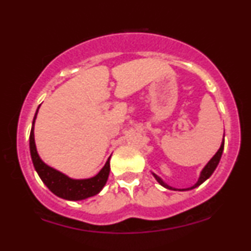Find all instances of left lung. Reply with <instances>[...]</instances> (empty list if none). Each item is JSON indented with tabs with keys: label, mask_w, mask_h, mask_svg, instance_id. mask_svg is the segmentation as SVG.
I'll use <instances>...</instances> for the list:
<instances>
[{
	"label": "left lung",
	"mask_w": 251,
	"mask_h": 251,
	"mask_svg": "<svg viewBox=\"0 0 251 251\" xmlns=\"http://www.w3.org/2000/svg\"><path fill=\"white\" fill-rule=\"evenodd\" d=\"M223 149H224V142H222V145H221L220 150H218V151L216 152V154L214 155V157H212L211 159H210V162H209L208 164H206L205 168H204L203 170H201V176H200V178H198V181H197V183H196L194 186H191V188H188V189H181V190H179V191H186V190H192V189L197 188V186H200L201 183H204V181H205L206 179H208V178L210 177V176H211L212 174H214V171L216 170V168H217L218 163H220L221 157H222V153H223ZM153 176H154L155 179H157L158 183H159L160 185H162V186H164V188H166V189H169V190H175V191H177V190H178V189H175V188H172V186L168 185V184H166L165 181H163L162 178L158 177L157 175H154V174H153Z\"/></svg>",
	"instance_id": "obj_1"
}]
</instances>
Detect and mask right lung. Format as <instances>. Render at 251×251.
Masks as SVG:
<instances>
[{
  "label": "right lung",
  "instance_id": "obj_1",
  "mask_svg": "<svg viewBox=\"0 0 251 251\" xmlns=\"http://www.w3.org/2000/svg\"><path fill=\"white\" fill-rule=\"evenodd\" d=\"M37 111H39V108H37ZM37 111L35 117H34L29 135V149L34 168H35L39 177L45 183V185L57 197L67 201H82L99 194L107 181L109 175V158L107 159L105 166L100 170L99 174L94 177L88 178V179H72L57 170L48 166L47 164L42 162L40 155L37 154L35 139H34V123H35Z\"/></svg>",
  "mask_w": 251,
  "mask_h": 251
}]
</instances>
